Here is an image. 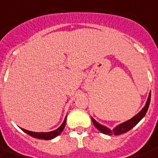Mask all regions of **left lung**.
<instances>
[{
  "label": "left lung",
  "mask_w": 158,
  "mask_h": 158,
  "mask_svg": "<svg viewBox=\"0 0 158 158\" xmlns=\"http://www.w3.org/2000/svg\"><path fill=\"white\" fill-rule=\"evenodd\" d=\"M150 101H151V92L149 94L146 104H145V106L143 107V109H142L138 114H136L133 118H132L129 119V120H127L126 122L118 125V126L114 127L113 130L109 129L108 127H105V126H103V125L100 124V123H98L96 122L93 118H91V119H92L93 123H94V125L96 127V128L98 130H99L101 132H103L104 134H108V135H112V134L119 135V134H122V133L128 132L129 130L132 129V127H134V126H136L138 123L140 122L143 117L146 115L147 112H148V109L149 104H150Z\"/></svg>",
  "instance_id": "8db88e82"
}]
</instances>
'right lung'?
<instances>
[{"instance_id":"obj_1","label":"right lung","mask_w":158,"mask_h":158,"mask_svg":"<svg viewBox=\"0 0 158 158\" xmlns=\"http://www.w3.org/2000/svg\"><path fill=\"white\" fill-rule=\"evenodd\" d=\"M66 118L64 120L63 123L61 124L60 127H58L56 130H54V131H51V132H31V131H28V130L24 129V128H21L23 132H25L26 133L29 134L31 137L35 138H39V139H44V140H50V139H53V138H56L57 136H59L62 132V131L64 130V127H65V123H66Z\"/></svg>"}]
</instances>
